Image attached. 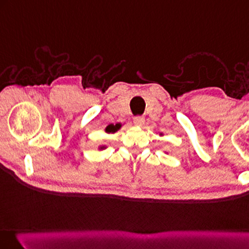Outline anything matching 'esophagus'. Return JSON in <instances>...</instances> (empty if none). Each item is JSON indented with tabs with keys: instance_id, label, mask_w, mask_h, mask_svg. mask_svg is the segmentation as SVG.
<instances>
[{
	"instance_id": "1",
	"label": "esophagus",
	"mask_w": 249,
	"mask_h": 249,
	"mask_svg": "<svg viewBox=\"0 0 249 249\" xmlns=\"http://www.w3.org/2000/svg\"><path fill=\"white\" fill-rule=\"evenodd\" d=\"M144 123H145V118H144L143 116L134 117V124L136 126H143Z\"/></svg>"
}]
</instances>
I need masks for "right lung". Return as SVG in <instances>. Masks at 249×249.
Wrapping results in <instances>:
<instances>
[{
    "mask_svg": "<svg viewBox=\"0 0 249 249\" xmlns=\"http://www.w3.org/2000/svg\"><path fill=\"white\" fill-rule=\"evenodd\" d=\"M121 124H116V125H108V126H107V127H106V129H105V131L107 132V133H115V132H117L118 131V129H120L121 128ZM99 148H101V150H103V148H105V146H101V147H99Z\"/></svg>",
    "mask_w": 249,
    "mask_h": 249,
    "instance_id": "obj_1",
    "label": "right lung"
}]
</instances>
